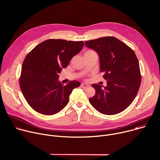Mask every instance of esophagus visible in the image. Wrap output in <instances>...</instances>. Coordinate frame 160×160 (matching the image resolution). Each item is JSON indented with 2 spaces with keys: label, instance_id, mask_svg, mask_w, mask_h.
<instances>
[{
  "label": "esophagus",
  "instance_id": "1",
  "mask_svg": "<svg viewBox=\"0 0 160 160\" xmlns=\"http://www.w3.org/2000/svg\"><path fill=\"white\" fill-rule=\"evenodd\" d=\"M89 85H88V84H87V83H82L81 84V87H83V88H87V87H88Z\"/></svg>",
  "mask_w": 160,
  "mask_h": 160
}]
</instances>
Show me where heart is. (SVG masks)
Masks as SVG:
<instances>
[{
  "label": "heart",
  "mask_w": 160,
  "mask_h": 160,
  "mask_svg": "<svg viewBox=\"0 0 160 160\" xmlns=\"http://www.w3.org/2000/svg\"><path fill=\"white\" fill-rule=\"evenodd\" d=\"M90 51H87L86 52H90ZM86 52H85V53H86Z\"/></svg>",
  "instance_id": "obj_1"
}]
</instances>
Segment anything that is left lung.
Returning <instances> with one entry per match:
<instances>
[{"instance_id":"8db88e82","label":"left lung","mask_w":160,"mask_h":160,"mask_svg":"<svg viewBox=\"0 0 160 160\" xmlns=\"http://www.w3.org/2000/svg\"><path fill=\"white\" fill-rule=\"evenodd\" d=\"M99 55L100 70L107 85L92 84L96 94L89 102L98 111L116 115L127 108L138 94L141 82L139 63L133 51L114 37L85 42Z\"/></svg>"}]
</instances>
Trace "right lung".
<instances>
[{
    "label": "right lung",
    "mask_w": 160,
    "mask_h": 160,
    "mask_svg": "<svg viewBox=\"0 0 160 160\" xmlns=\"http://www.w3.org/2000/svg\"><path fill=\"white\" fill-rule=\"evenodd\" d=\"M83 41L48 39L26 56L22 64L19 86L28 104L37 112L52 115L69 102L72 90L81 83L75 80L63 85L59 74L83 48Z\"/></svg>",
    "instance_id": "obj_1"
}]
</instances>
